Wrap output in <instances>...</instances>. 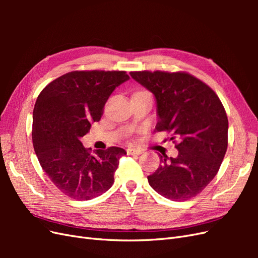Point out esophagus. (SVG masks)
Returning <instances> with one entry per match:
<instances>
[{
    "instance_id": "esophagus-1",
    "label": "esophagus",
    "mask_w": 258,
    "mask_h": 258,
    "mask_svg": "<svg viewBox=\"0 0 258 258\" xmlns=\"http://www.w3.org/2000/svg\"><path fill=\"white\" fill-rule=\"evenodd\" d=\"M128 155H140L143 153L142 148H137V147H129L127 150Z\"/></svg>"
}]
</instances>
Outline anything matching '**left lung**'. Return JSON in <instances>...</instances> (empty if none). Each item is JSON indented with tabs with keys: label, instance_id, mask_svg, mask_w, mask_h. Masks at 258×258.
Returning a JSON list of instances; mask_svg holds the SVG:
<instances>
[{
	"label": "left lung",
	"instance_id": "left-lung-1",
	"mask_svg": "<svg viewBox=\"0 0 258 258\" xmlns=\"http://www.w3.org/2000/svg\"><path fill=\"white\" fill-rule=\"evenodd\" d=\"M156 100L155 131L176 140L175 158L160 156L147 179L165 198L184 201L197 196L218 172L228 145V119L220 98L204 82L184 72H130ZM175 142V141H174Z\"/></svg>",
	"mask_w": 258,
	"mask_h": 258
}]
</instances>
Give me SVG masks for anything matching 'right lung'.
I'll return each mask as SVG.
<instances>
[{
	"mask_svg": "<svg viewBox=\"0 0 258 258\" xmlns=\"http://www.w3.org/2000/svg\"><path fill=\"white\" fill-rule=\"evenodd\" d=\"M123 71H74L42 90L34 105L32 141L37 159L50 181L67 196L89 200L112 187L120 147L91 154L81 139L99 121L116 87L127 82Z\"/></svg>",
	"mask_w": 258,
	"mask_h": 258,
	"instance_id": "add662e5",
	"label": "right lung"
}]
</instances>
